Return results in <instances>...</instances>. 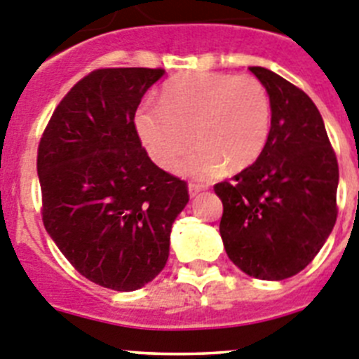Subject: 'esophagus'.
Instances as JSON below:
<instances>
[{
  "mask_svg": "<svg viewBox=\"0 0 359 359\" xmlns=\"http://www.w3.org/2000/svg\"><path fill=\"white\" fill-rule=\"evenodd\" d=\"M201 190H205V187L203 185H196V183H189V196L190 198H194V196H198Z\"/></svg>",
  "mask_w": 359,
  "mask_h": 359,
  "instance_id": "1",
  "label": "esophagus"
}]
</instances>
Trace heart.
<instances>
[{"label": "heart", "mask_w": 359, "mask_h": 359, "mask_svg": "<svg viewBox=\"0 0 359 359\" xmlns=\"http://www.w3.org/2000/svg\"><path fill=\"white\" fill-rule=\"evenodd\" d=\"M271 115L268 90L253 75L192 72L163 86L160 107L136 111L135 128L161 169H172L194 140L198 147L177 165V172L212 180L224 169H248L261 158Z\"/></svg>", "instance_id": "obj_1"}]
</instances>
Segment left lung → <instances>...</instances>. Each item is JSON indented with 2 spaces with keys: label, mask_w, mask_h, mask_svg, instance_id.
Masks as SVG:
<instances>
[{
  "label": "left lung",
  "mask_w": 359,
  "mask_h": 359,
  "mask_svg": "<svg viewBox=\"0 0 359 359\" xmlns=\"http://www.w3.org/2000/svg\"><path fill=\"white\" fill-rule=\"evenodd\" d=\"M271 98V133L261 158L217 183L219 233L250 277L284 280L302 271L336 223L338 161L315 102L268 68L250 66Z\"/></svg>",
  "instance_id": "obj_1"
}]
</instances>
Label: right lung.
Here are the masks:
<instances>
[{
    "label": "right lung",
    "instance_id": "add662e5",
    "mask_svg": "<svg viewBox=\"0 0 359 359\" xmlns=\"http://www.w3.org/2000/svg\"><path fill=\"white\" fill-rule=\"evenodd\" d=\"M165 69L106 68L73 86L37 152L43 223L82 277L144 287L167 264L187 183L151 161L135 128L142 97Z\"/></svg>",
    "mask_w": 359,
    "mask_h": 359
}]
</instances>
